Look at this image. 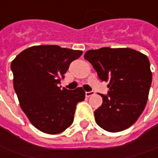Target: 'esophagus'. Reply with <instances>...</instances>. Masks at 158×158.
Listing matches in <instances>:
<instances>
[{
  "label": "esophagus",
  "mask_w": 158,
  "mask_h": 158,
  "mask_svg": "<svg viewBox=\"0 0 158 158\" xmlns=\"http://www.w3.org/2000/svg\"><path fill=\"white\" fill-rule=\"evenodd\" d=\"M94 91H91V92H85V96L86 97H90V96H92V95H94Z\"/></svg>",
  "instance_id": "1"
}]
</instances>
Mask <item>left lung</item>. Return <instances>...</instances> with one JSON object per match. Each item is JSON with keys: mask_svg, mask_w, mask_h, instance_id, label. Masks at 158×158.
Returning <instances> with one entry per match:
<instances>
[{"mask_svg": "<svg viewBox=\"0 0 158 158\" xmlns=\"http://www.w3.org/2000/svg\"><path fill=\"white\" fill-rule=\"evenodd\" d=\"M109 91L94 111L96 123L108 132L127 129L137 121L149 97L152 73L146 55L129 48L90 50L85 53Z\"/></svg>", "mask_w": 158, "mask_h": 158, "instance_id": "8db88e82", "label": "left lung"}]
</instances>
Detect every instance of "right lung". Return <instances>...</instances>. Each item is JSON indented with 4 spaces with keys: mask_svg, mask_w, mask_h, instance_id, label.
Instances as JSON below:
<instances>
[{
    "mask_svg": "<svg viewBox=\"0 0 158 158\" xmlns=\"http://www.w3.org/2000/svg\"><path fill=\"white\" fill-rule=\"evenodd\" d=\"M82 53L57 45H37L24 50L11 63L21 108L44 133L64 131L73 123L77 104L85 100L82 87L69 91L57 86L70 64Z\"/></svg>",
    "mask_w": 158,
    "mask_h": 158,
    "instance_id": "obj_1",
    "label": "right lung"
}]
</instances>
